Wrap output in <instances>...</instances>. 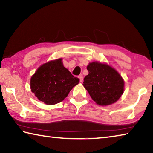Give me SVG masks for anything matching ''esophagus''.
Listing matches in <instances>:
<instances>
[{"instance_id":"esophagus-1","label":"esophagus","mask_w":153,"mask_h":153,"mask_svg":"<svg viewBox=\"0 0 153 153\" xmlns=\"http://www.w3.org/2000/svg\"><path fill=\"white\" fill-rule=\"evenodd\" d=\"M78 77H79V81L81 82H82L83 80H84V77H83V76H79Z\"/></svg>"}]
</instances>
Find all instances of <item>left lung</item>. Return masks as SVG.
<instances>
[{
  "label": "left lung",
  "mask_w": 153,
  "mask_h": 153,
  "mask_svg": "<svg viewBox=\"0 0 153 153\" xmlns=\"http://www.w3.org/2000/svg\"><path fill=\"white\" fill-rule=\"evenodd\" d=\"M88 75L84 79V86L97 104L107 106L117 101L124 90L120 74L107 64L97 61L87 66Z\"/></svg>",
  "instance_id": "left-lung-1"
}]
</instances>
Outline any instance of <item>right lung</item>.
<instances>
[{
  "label": "right lung",
  "mask_w": 153,
  "mask_h": 153,
  "mask_svg": "<svg viewBox=\"0 0 153 153\" xmlns=\"http://www.w3.org/2000/svg\"><path fill=\"white\" fill-rule=\"evenodd\" d=\"M79 81L59 59L43 64L36 70L31 77L30 88L38 100L53 105L63 101Z\"/></svg>",
  "instance_id": "1"
}]
</instances>
